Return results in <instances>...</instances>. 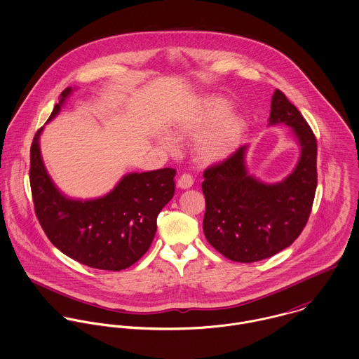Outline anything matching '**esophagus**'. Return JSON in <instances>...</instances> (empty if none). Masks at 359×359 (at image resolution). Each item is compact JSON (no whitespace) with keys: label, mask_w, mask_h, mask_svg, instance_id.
I'll return each mask as SVG.
<instances>
[{"label":"esophagus","mask_w":359,"mask_h":359,"mask_svg":"<svg viewBox=\"0 0 359 359\" xmlns=\"http://www.w3.org/2000/svg\"><path fill=\"white\" fill-rule=\"evenodd\" d=\"M177 185H178V188H181V189H189V188L194 185V178H192V175H189V174H182V175L178 178Z\"/></svg>","instance_id":"esophagus-1"}]
</instances>
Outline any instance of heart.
Masks as SVG:
<instances>
[{"instance_id":"heart-1","label":"heart","mask_w":359,"mask_h":359,"mask_svg":"<svg viewBox=\"0 0 359 359\" xmlns=\"http://www.w3.org/2000/svg\"><path fill=\"white\" fill-rule=\"evenodd\" d=\"M229 104L221 98H210L185 113L175 123L172 133L178 140L197 135L192 154L199 163L214 164L228 158L239 147L246 124L235 113H226ZM161 145L174 149L170 138H161Z\"/></svg>"}]
</instances>
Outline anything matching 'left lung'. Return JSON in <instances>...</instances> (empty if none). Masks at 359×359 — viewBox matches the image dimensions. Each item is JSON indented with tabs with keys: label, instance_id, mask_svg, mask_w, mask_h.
Instances as JSON below:
<instances>
[{
	"label": "left lung",
	"instance_id": "left-lung-1",
	"mask_svg": "<svg viewBox=\"0 0 359 359\" xmlns=\"http://www.w3.org/2000/svg\"><path fill=\"white\" fill-rule=\"evenodd\" d=\"M285 124L300 145V158L290 175L264 184L246 167L248 147L222 163L205 168L202 189L207 242L236 262H256L289 248L303 232L315 198L316 138L299 109L276 90L269 126Z\"/></svg>",
	"mask_w": 359,
	"mask_h": 359
}]
</instances>
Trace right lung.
<instances>
[{
	"mask_svg": "<svg viewBox=\"0 0 359 359\" xmlns=\"http://www.w3.org/2000/svg\"><path fill=\"white\" fill-rule=\"evenodd\" d=\"M72 91L70 87L62 91L48 121ZM41 131L43 127L30 148V187L36 215L52 245L91 268L120 271L131 266L148 252L157 215L174 196L175 170L131 172L102 198L69 199L46 170L40 152Z\"/></svg>",
	"mask_w": 359,
	"mask_h": 359,
	"instance_id": "obj_1",
	"label": "right lung"
}]
</instances>
